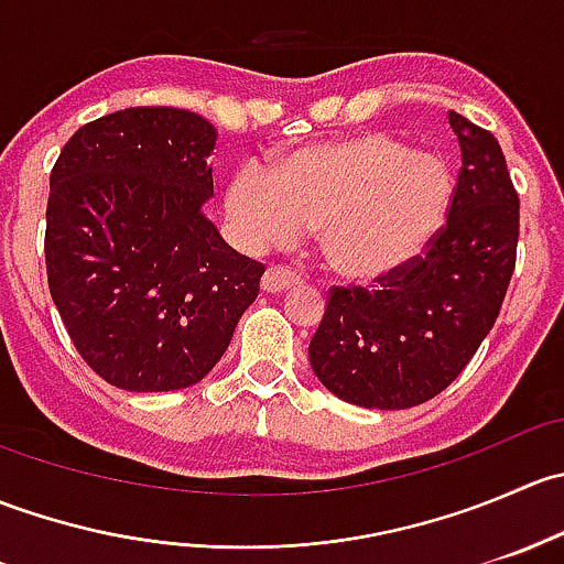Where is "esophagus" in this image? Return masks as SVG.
<instances>
[{"label":"esophagus","instance_id":"34e87169","mask_svg":"<svg viewBox=\"0 0 564 564\" xmlns=\"http://www.w3.org/2000/svg\"><path fill=\"white\" fill-rule=\"evenodd\" d=\"M300 278L294 275L292 270H286V267H270V270L264 272V278H261V289L270 294H281L286 292V289L297 286Z\"/></svg>","mask_w":564,"mask_h":564}]
</instances>
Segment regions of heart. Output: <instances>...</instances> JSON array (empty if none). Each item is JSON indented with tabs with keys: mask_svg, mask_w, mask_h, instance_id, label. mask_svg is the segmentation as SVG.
<instances>
[{
	"mask_svg": "<svg viewBox=\"0 0 564 564\" xmlns=\"http://www.w3.org/2000/svg\"><path fill=\"white\" fill-rule=\"evenodd\" d=\"M453 196V174L440 158L368 130L292 152L272 174L242 163L226 187V213L250 250L289 246L316 229V250L333 275L377 283L429 253Z\"/></svg>",
	"mask_w": 564,
	"mask_h": 564,
	"instance_id": "b5f03b06",
	"label": "heart"
}]
</instances>
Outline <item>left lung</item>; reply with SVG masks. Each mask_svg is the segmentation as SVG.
<instances>
[{
    "label": "left lung",
    "instance_id": "left-lung-1",
    "mask_svg": "<svg viewBox=\"0 0 564 564\" xmlns=\"http://www.w3.org/2000/svg\"><path fill=\"white\" fill-rule=\"evenodd\" d=\"M460 172L440 240L368 292L329 289L311 368L333 395L366 409H409L456 382L497 322L519 246V193L502 147L451 111Z\"/></svg>",
    "mask_w": 564,
    "mask_h": 564
}]
</instances>
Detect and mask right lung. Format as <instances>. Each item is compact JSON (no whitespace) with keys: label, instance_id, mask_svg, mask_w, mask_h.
Here are the masks:
<instances>
[{"label":"right lung","instance_id":"1","mask_svg":"<svg viewBox=\"0 0 564 564\" xmlns=\"http://www.w3.org/2000/svg\"><path fill=\"white\" fill-rule=\"evenodd\" d=\"M215 139L198 113L139 106L78 128L54 163L51 300L84 362L119 390L202 382L259 294L264 264L202 209Z\"/></svg>","mask_w":564,"mask_h":564}]
</instances>
